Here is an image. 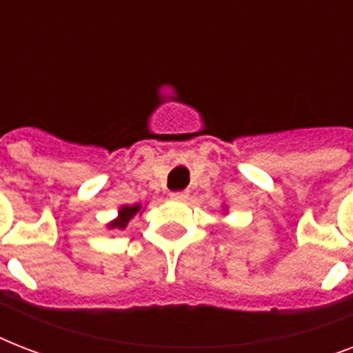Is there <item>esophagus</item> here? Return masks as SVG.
I'll return each mask as SVG.
<instances>
[{
  "instance_id": "esophagus-1",
  "label": "esophagus",
  "mask_w": 353,
  "mask_h": 353,
  "mask_svg": "<svg viewBox=\"0 0 353 353\" xmlns=\"http://www.w3.org/2000/svg\"><path fill=\"white\" fill-rule=\"evenodd\" d=\"M187 198H188V192H185V190H179V192H170V199H174V201H185Z\"/></svg>"
}]
</instances>
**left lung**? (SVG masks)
Returning <instances> with one entry per match:
<instances>
[{"label": "left lung", "instance_id": "left-lung-1", "mask_svg": "<svg viewBox=\"0 0 353 353\" xmlns=\"http://www.w3.org/2000/svg\"><path fill=\"white\" fill-rule=\"evenodd\" d=\"M221 210H223V212H227V207H221Z\"/></svg>", "mask_w": 353, "mask_h": 353}]
</instances>
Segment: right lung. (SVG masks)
<instances>
[{"mask_svg": "<svg viewBox=\"0 0 353 353\" xmlns=\"http://www.w3.org/2000/svg\"><path fill=\"white\" fill-rule=\"evenodd\" d=\"M143 205L135 203V205H121L119 207L117 218L112 220L110 223H106L108 229H126L130 220H133L139 212H143Z\"/></svg>", "mask_w": 353, "mask_h": 353, "instance_id": "add662e5", "label": "right lung"}]
</instances>
